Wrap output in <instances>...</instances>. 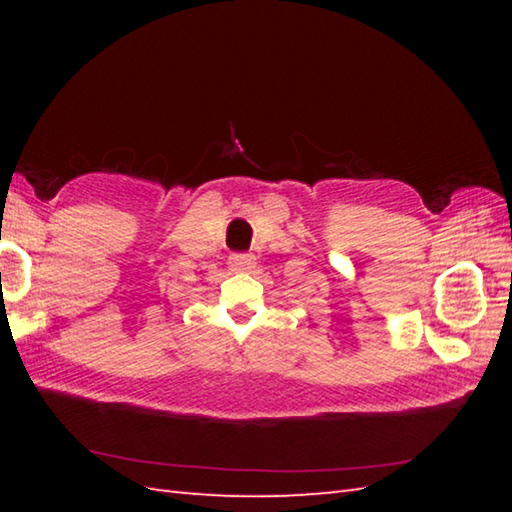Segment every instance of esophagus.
<instances>
[{"mask_svg":"<svg viewBox=\"0 0 512 512\" xmlns=\"http://www.w3.org/2000/svg\"><path fill=\"white\" fill-rule=\"evenodd\" d=\"M231 268L237 270V273H248L250 268H255V255H250V253L231 255Z\"/></svg>","mask_w":512,"mask_h":512,"instance_id":"34e87169","label":"esophagus"}]
</instances>
